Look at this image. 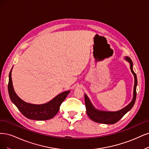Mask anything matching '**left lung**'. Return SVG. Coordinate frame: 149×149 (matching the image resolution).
Listing matches in <instances>:
<instances>
[{"label": "left lung", "instance_id": "obj_1", "mask_svg": "<svg viewBox=\"0 0 149 149\" xmlns=\"http://www.w3.org/2000/svg\"><path fill=\"white\" fill-rule=\"evenodd\" d=\"M129 63L130 65V69L132 74L134 77V85L133 90V98L131 102L129 103L126 107L123 109L116 111H103V110H100L96 108L91 102L90 100L88 97V96L85 94V103L86 109H87V113L88 117L92 120V121L102 124H113L117 123L121 119L124 114H126L129 111H130L133 107L136 99V87L137 85V79L136 73L133 70V63L130 57L126 56L124 57Z\"/></svg>", "mask_w": 149, "mask_h": 149}]
</instances>
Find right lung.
Instances as JSON below:
<instances>
[{
  "instance_id": "1",
  "label": "right lung",
  "mask_w": 149,
  "mask_h": 149,
  "mask_svg": "<svg viewBox=\"0 0 149 149\" xmlns=\"http://www.w3.org/2000/svg\"><path fill=\"white\" fill-rule=\"evenodd\" d=\"M12 69L13 68L8 76V91L11 101L19 111L26 118L38 121L48 120L53 118L58 113L62 103L64 102L70 91L68 90L62 92L49 102L44 104H36L26 103L19 97L14 90L12 80Z\"/></svg>"
}]
</instances>
